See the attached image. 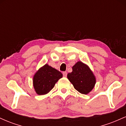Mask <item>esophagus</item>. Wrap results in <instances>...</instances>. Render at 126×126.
Here are the masks:
<instances>
[{
    "label": "esophagus",
    "mask_w": 126,
    "mask_h": 126,
    "mask_svg": "<svg viewBox=\"0 0 126 126\" xmlns=\"http://www.w3.org/2000/svg\"><path fill=\"white\" fill-rule=\"evenodd\" d=\"M63 75L64 77H66L67 76V72H63Z\"/></svg>",
    "instance_id": "34e87169"
}]
</instances>
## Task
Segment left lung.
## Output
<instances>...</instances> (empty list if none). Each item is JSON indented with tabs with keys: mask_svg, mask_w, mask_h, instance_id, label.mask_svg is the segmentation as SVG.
<instances>
[{
	"mask_svg": "<svg viewBox=\"0 0 126 126\" xmlns=\"http://www.w3.org/2000/svg\"><path fill=\"white\" fill-rule=\"evenodd\" d=\"M67 78L75 89L82 94L90 92L96 83V79L90 68L82 62H78L72 67V72L68 73Z\"/></svg>",
	"mask_w": 126,
	"mask_h": 126,
	"instance_id": "8db88e82",
	"label": "left lung"
}]
</instances>
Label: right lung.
Returning a JSON list of instances; mask_svg holds the SVG:
<instances>
[{
  "mask_svg": "<svg viewBox=\"0 0 126 126\" xmlns=\"http://www.w3.org/2000/svg\"><path fill=\"white\" fill-rule=\"evenodd\" d=\"M62 77L61 72L46 64L39 69L33 78V86L36 93L40 95L48 93Z\"/></svg>",
  "mask_w": 126,
  "mask_h": 126,
  "instance_id": "obj_1",
  "label": "right lung"
}]
</instances>
